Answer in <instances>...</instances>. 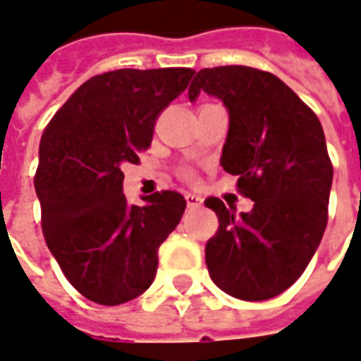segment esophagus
<instances>
[{
  "label": "esophagus",
  "instance_id": "1",
  "mask_svg": "<svg viewBox=\"0 0 361 361\" xmlns=\"http://www.w3.org/2000/svg\"><path fill=\"white\" fill-rule=\"evenodd\" d=\"M184 197H186V205L190 207V209H195V207H200L201 203H203V200H201L200 195H195V194H186L184 195Z\"/></svg>",
  "mask_w": 361,
  "mask_h": 361
}]
</instances>
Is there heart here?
Segmentation results:
<instances>
[{
    "label": "heart",
    "instance_id": "heart-1",
    "mask_svg": "<svg viewBox=\"0 0 361 361\" xmlns=\"http://www.w3.org/2000/svg\"><path fill=\"white\" fill-rule=\"evenodd\" d=\"M184 177H192V173H190V171H184Z\"/></svg>",
    "mask_w": 361,
    "mask_h": 361
}]
</instances>
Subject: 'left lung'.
Here are the masks:
<instances>
[{
    "mask_svg": "<svg viewBox=\"0 0 361 361\" xmlns=\"http://www.w3.org/2000/svg\"><path fill=\"white\" fill-rule=\"evenodd\" d=\"M200 92L222 99L230 113L220 166L254 201L237 216L219 197H207L219 216L205 247L207 269L237 300H271L300 279L328 224L334 166L322 124L279 77L254 67L201 69L190 102Z\"/></svg>",
    "mask_w": 361,
    "mask_h": 361,
    "instance_id": "1",
    "label": "left lung"
}]
</instances>
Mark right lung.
Listing matches in <instances>:
<instances>
[{
  "mask_svg": "<svg viewBox=\"0 0 361 361\" xmlns=\"http://www.w3.org/2000/svg\"><path fill=\"white\" fill-rule=\"evenodd\" d=\"M190 67L116 69L88 79L44 128L35 192L47 247L71 286L99 305L152 284L158 248L183 219L175 190L128 205L124 164H139L158 114L186 90Z\"/></svg>",
  "mask_w": 361,
  "mask_h": 361,
  "instance_id": "1",
  "label": "right lung"
}]
</instances>
